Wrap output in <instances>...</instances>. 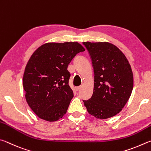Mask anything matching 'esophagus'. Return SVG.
Wrapping results in <instances>:
<instances>
[{"label":"esophagus","instance_id":"obj_1","mask_svg":"<svg viewBox=\"0 0 151 151\" xmlns=\"http://www.w3.org/2000/svg\"><path fill=\"white\" fill-rule=\"evenodd\" d=\"M80 88H81V87L80 86H79V87H76V91H79L80 89Z\"/></svg>","mask_w":151,"mask_h":151}]
</instances>
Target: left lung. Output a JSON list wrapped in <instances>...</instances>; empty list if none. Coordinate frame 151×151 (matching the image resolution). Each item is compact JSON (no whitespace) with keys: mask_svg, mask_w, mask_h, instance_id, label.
Instances as JSON below:
<instances>
[{"mask_svg":"<svg viewBox=\"0 0 151 151\" xmlns=\"http://www.w3.org/2000/svg\"><path fill=\"white\" fill-rule=\"evenodd\" d=\"M94 71L91 97L83 100L88 112L97 119L112 117L119 113L130 97L133 74L125 54L107 42H83Z\"/></svg>","mask_w":151,"mask_h":151,"instance_id":"left-lung-1","label":"left lung"}]
</instances>
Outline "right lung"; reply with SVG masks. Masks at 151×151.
I'll return each mask as SVG.
<instances>
[{
  "label": "right lung",
  "instance_id": "add662e5",
  "mask_svg": "<svg viewBox=\"0 0 151 151\" xmlns=\"http://www.w3.org/2000/svg\"><path fill=\"white\" fill-rule=\"evenodd\" d=\"M83 51L77 42H49L31 55L22 83L27 104L39 118L53 122L67 112L73 97L68 67L76 55Z\"/></svg>",
  "mask_w": 151,
  "mask_h": 151
}]
</instances>
